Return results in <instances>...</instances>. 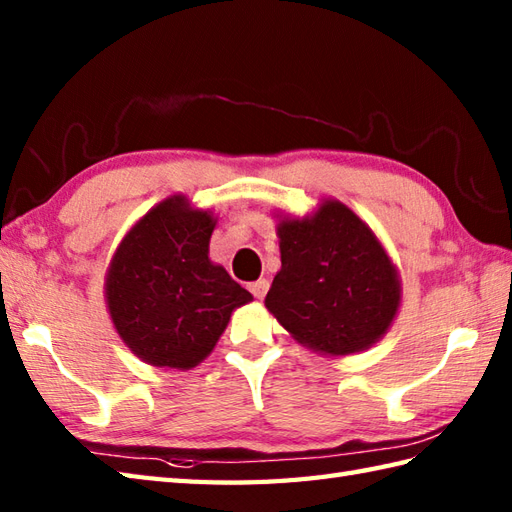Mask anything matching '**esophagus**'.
Masks as SVG:
<instances>
[{
	"mask_svg": "<svg viewBox=\"0 0 512 512\" xmlns=\"http://www.w3.org/2000/svg\"><path fill=\"white\" fill-rule=\"evenodd\" d=\"M268 288H270V284H268L266 279H257V281H253V284L248 286V290L253 292V297H257V299H264Z\"/></svg>",
	"mask_w": 512,
	"mask_h": 512,
	"instance_id": "1",
	"label": "esophagus"
}]
</instances>
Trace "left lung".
<instances>
[{
    "label": "left lung",
    "instance_id": "8db88e82",
    "mask_svg": "<svg viewBox=\"0 0 512 512\" xmlns=\"http://www.w3.org/2000/svg\"><path fill=\"white\" fill-rule=\"evenodd\" d=\"M281 270L266 295L275 319L314 352H363L400 308V279L361 217L325 200L308 217L277 224Z\"/></svg>",
    "mask_w": 512,
    "mask_h": 512
}]
</instances>
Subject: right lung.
Instances as JSON below:
<instances>
[{
    "instance_id": "obj_1",
    "label": "right lung",
    "mask_w": 512,
    "mask_h": 512,
    "mask_svg": "<svg viewBox=\"0 0 512 512\" xmlns=\"http://www.w3.org/2000/svg\"><path fill=\"white\" fill-rule=\"evenodd\" d=\"M211 211L184 195L132 226L107 268L105 301L116 332L140 361L191 369L213 352L235 308L253 295L209 259Z\"/></svg>"
}]
</instances>
